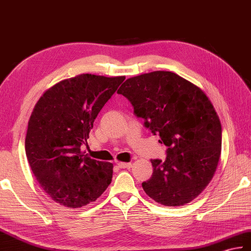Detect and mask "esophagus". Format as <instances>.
<instances>
[{
	"instance_id": "34e87169",
	"label": "esophagus",
	"mask_w": 251,
	"mask_h": 251,
	"mask_svg": "<svg viewBox=\"0 0 251 251\" xmlns=\"http://www.w3.org/2000/svg\"><path fill=\"white\" fill-rule=\"evenodd\" d=\"M118 166L121 169H130L131 168L130 162H119Z\"/></svg>"
}]
</instances>
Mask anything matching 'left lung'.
Wrapping results in <instances>:
<instances>
[{
	"mask_svg": "<svg viewBox=\"0 0 251 251\" xmlns=\"http://www.w3.org/2000/svg\"><path fill=\"white\" fill-rule=\"evenodd\" d=\"M118 93L168 147L165 161L151 160L153 174L142 183L144 191L166 206L194 200L211 182L221 153L220 120L205 93L162 71L127 79Z\"/></svg>",
	"mask_w": 251,
	"mask_h": 251,
	"instance_id": "1",
	"label": "left lung"
}]
</instances>
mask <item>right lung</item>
I'll return each mask as SVG.
<instances>
[{"mask_svg":"<svg viewBox=\"0 0 251 251\" xmlns=\"http://www.w3.org/2000/svg\"><path fill=\"white\" fill-rule=\"evenodd\" d=\"M124 80V75H78L51 86L35 104L25 137L26 158L40 188L59 204L87 205L111 183V162L92 159L81 145Z\"/></svg>","mask_w":251,"mask_h":251,"instance_id":"1","label":"right lung"}]
</instances>
